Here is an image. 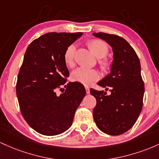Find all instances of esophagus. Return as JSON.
Listing matches in <instances>:
<instances>
[{
	"label": "esophagus",
	"instance_id": "obj_1",
	"mask_svg": "<svg viewBox=\"0 0 159 159\" xmlns=\"http://www.w3.org/2000/svg\"><path fill=\"white\" fill-rule=\"evenodd\" d=\"M85 91H86V93H87V94L90 93V89H89V86H87V85H85Z\"/></svg>",
	"mask_w": 159,
	"mask_h": 159
}]
</instances>
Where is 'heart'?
Listing matches in <instances>:
<instances>
[{
    "instance_id": "obj_1",
    "label": "heart",
    "mask_w": 159,
    "mask_h": 159,
    "mask_svg": "<svg viewBox=\"0 0 159 159\" xmlns=\"http://www.w3.org/2000/svg\"><path fill=\"white\" fill-rule=\"evenodd\" d=\"M88 46L92 53L97 58H103L107 55L109 48L107 44L101 40H92L88 42ZM76 47L74 44L67 46L64 52L63 58L66 65L72 67L74 65V54ZM100 65L103 69H106L110 65L107 59H103L99 61ZM99 78V74L97 70L94 69H89L85 67H78L71 74V80L74 82L89 85Z\"/></svg>"
}]
</instances>
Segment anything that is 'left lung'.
<instances>
[{"mask_svg":"<svg viewBox=\"0 0 159 159\" xmlns=\"http://www.w3.org/2000/svg\"><path fill=\"white\" fill-rule=\"evenodd\" d=\"M92 34L106 41L113 52L110 73L98 83L110 93L90 89L97 101L94 120L105 134L120 135L133 127L142 110L144 83L140 62L134 49L122 37L102 32Z\"/></svg>","mask_w":159,"mask_h":159,"instance_id":"8db88e82","label":"left lung"}]
</instances>
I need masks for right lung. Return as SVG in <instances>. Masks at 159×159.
<instances>
[{
    "instance_id": "add662e5",
    "label": "right lung",
    "mask_w": 159,
    "mask_h": 159,
    "mask_svg": "<svg viewBox=\"0 0 159 159\" xmlns=\"http://www.w3.org/2000/svg\"><path fill=\"white\" fill-rule=\"evenodd\" d=\"M82 35L81 32L47 33L32 41L25 53L16 95L25 120L41 134L54 136L67 131L85 97L83 84L65 85L69 71L63 58L67 46ZM61 84L66 89L58 96L56 90Z\"/></svg>"
}]
</instances>
